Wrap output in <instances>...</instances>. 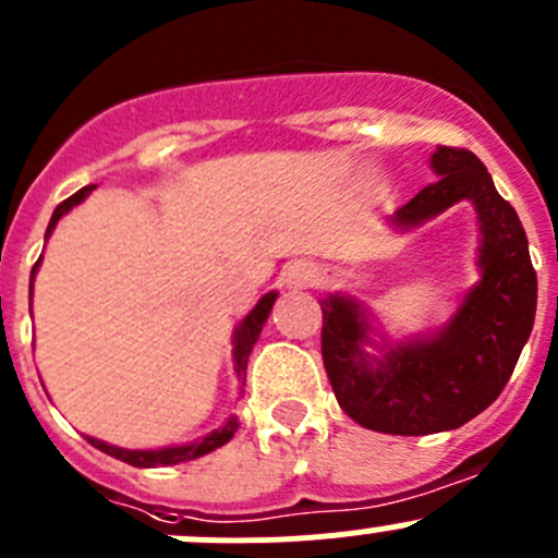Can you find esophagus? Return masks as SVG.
<instances>
[{"instance_id":"34e87169","label":"esophagus","mask_w":558,"mask_h":558,"mask_svg":"<svg viewBox=\"0 0 558 558\" xmlns=\"http://www.w3.org/2000/svg\"><path fill=\"white\" fill-rule=\"evenodd\" d=\"M284 277H287V281H290V284L306 287V284H312V281H314V271H312V268H306V266H301V263H298V266L287 268Z\"/></svg>"}]
</instances>
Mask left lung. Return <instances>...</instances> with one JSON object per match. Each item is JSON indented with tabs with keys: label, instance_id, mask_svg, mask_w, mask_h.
<instances>
[{
	"label": "left lung",
	"instance_id": "8db88e82",
	"mask_svg": "<svg viewBox=\"0 0 558 558\" xmlns=\"http://www.w3.org/2000/svg\"><path fill=\"white\" fill-rule=\"evenodd\" d=\"M437 181L388 219L399 233L421 228L456 203L477 214L480 279L432 333L390 339L347 292L323 306V363L341 410L363 428L399 437L453 432L490 407L515 368L537 312V274L515 208L496 192L466 148L437 146Z\"/></svg>",
	"mask_w": 558,
	"mask_h": 558
}]
</instances>
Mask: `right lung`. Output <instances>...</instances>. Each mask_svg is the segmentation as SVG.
<instances>
[{
	"instance_id": "add662e5",
	"label": "right lung",
	"mask_w": 558,
	"mask_h": 558,
	"mask_svg": "<svg viewBox=\"0 0 558 558\" xmlns=\"http://www.w3.org/2000/svg\"><path fill=\"white\" fill-rule=\"evenodd\" d=\"M92 190H97V186L94 184L84 186V190H78L73 197H68V201L59 203V206L53 208V217H51V222H48V230H46V241L51 239V233H53V228L59 225V219H62L64 214L73 211L78 203H84L86 197L92 195ZM40 263H43V255H40V260L35 263V268H32V284H35V274H37V268H40ZM277 298H279L277 290L266 292V295L255 303V308H252V312L241 319L239 328L233 330V372L241 383V393H244V385H246V363H250V352H252V347H255V341L260 339V330H263V325H266V319H268V314H271ZM235 428H239V417L230 415L222 426L214 428V432H208L206 437L195 439V442L170 445V448H154V450H126V448H119V445L102 442V439H97V437H86V439H89L97 450H102V453L124 461V464L141 466V469H154V466H173V464H181V461L201 459V456H206V453H211V450L228 445L230 439H233Z\"/></svg>"
}]
</instances>
